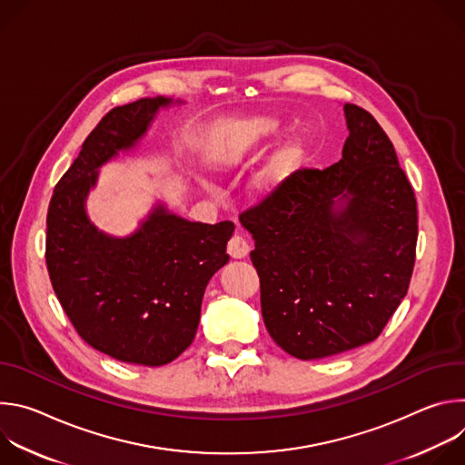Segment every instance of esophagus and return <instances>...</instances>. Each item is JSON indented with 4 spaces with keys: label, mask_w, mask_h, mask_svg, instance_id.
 I'll list each match as a JSON object with an SVG mask.
<instances>
[{
    "label": "esophagus",
    "mask_w": 465,
    "mask_h": 465,
    "mask_svg": "<svg viewBox=\"0 0 465 465\" xmlns=\"http://www.w3.org/2000/svg\"><path fill=\"white\" fill-rule=\"evenodd\" d=\"M235 248H237V246H235Z\"/></svg>",
    "instance_id": "34e87169"
}]
</instances>
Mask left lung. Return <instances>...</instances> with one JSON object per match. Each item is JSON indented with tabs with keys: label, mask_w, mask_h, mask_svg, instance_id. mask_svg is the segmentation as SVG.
<instances>
[{
	"label": "left lung",
	"mask_w": 465,
	"mask_h": 465,
	"mask_svg": "<svg viewBox=\"0 0 465 465\" xmlns=\"http://www.w3.org/2000/svg\"><path fill=\"white\" fill-rule=\"evenodd\" d=\"M167 97L112 108L54 185L45 233L53 291L79 337L117 361L163 366L189 348L212 276L228 262L233 223H191L163 206L128 237L97 230L86 196L99 167L134 149ZM180 103V101H176Z\"/></svg>",
	"instance_id": "8db88e82"
}]
</instances>
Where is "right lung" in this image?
I'll use <instances>...</instances> for the list:
<instances>
[{
    "instance_id": "right-lung-1",
    "label": "right lung",
    "mask_w": 465,
    "mask_h": 465,
    "mask_svg": "<svg viewBox=\"0 0 465 465\" xmlns=\"http://www.w3.org/2000/svg\"><path fill=\"white\" fill-rule=\"evenodd\" d=\"M344 114L337 163L292 174L241 215L255 241L264 325L302 361L375 341L416 259V196L393 145L364 108Z\"/></svg>"
}]
</instances>
